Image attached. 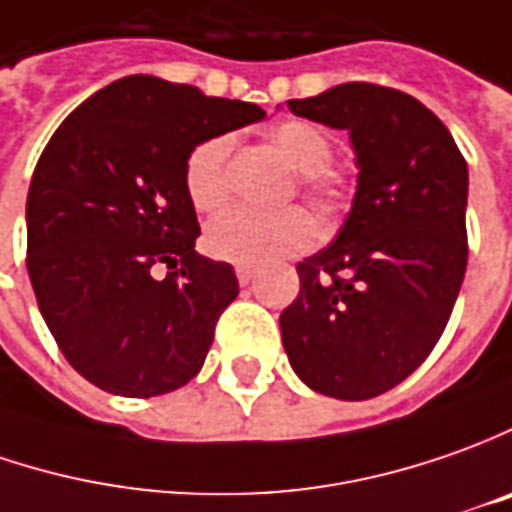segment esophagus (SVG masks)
Instances as JSON below:
<instances>
[{
    "mask_svg": "<svg viewBox=\"0 0 512 512\" xmlns=\"http://www.w3.org/2000/svg\"><path fill=\"white\" fill-rule=\"evenodd\" d=\"M235 274H238L240 283L246 286V283H252V280L257 277V269H255V266H243V263H240L238 269H235Z\"/></svg>",
    "mask_w": 512,
    "mask_h": 512,
    "instance_id": "esophagus-1",
    "label": "esophagus"
}]
</instances>
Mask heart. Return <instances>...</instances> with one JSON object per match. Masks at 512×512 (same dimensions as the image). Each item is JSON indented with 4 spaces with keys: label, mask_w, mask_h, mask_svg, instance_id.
Masks as SVG:
<instances>
[{
    "label": "heart",
    "mask_w": 512,
    "mask_h": 512,
    "mask_svg": "<svg viewBox=\"0 0 512 512\" xmlns=\"http://www.w3.org/2000/svg\"><path fill=\"white\" fill-rule=\"evenodd\" d=\"M269 144L283 155V161L297 169V192L309 206L334 218L351 203L354 181L343 167L331 164L334 135L326 127L289 118L272 127ZM229 158H232V135H212L195 144L184 161V192L198 212H218L229 201ZM317 238V226L311 215L300 206L280 212H252V209H229L218 215L203 232L206 252L218 260L257 266L277 257L306 252Z\"/></svg>",
    "instance_id": "obj_1"
}]
</instances>
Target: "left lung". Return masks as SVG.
I'll return each instance as SVG.
<instances>
[{"label": "left lung", "mask_w": 512, "mask_h": 512, "mask_svg": "<svg viewBox=\"0 0 512 512\" xmlns=\"http://www.w3.org/2000/svg\"><path fill=\"white\" fill-rule=\"evenodd\" d=\"M289 110L348 130L360 186L340 235L297 263L280 314L291 368L337 399L391 391L428 360L467 269V161L414 96L348 81Z\"/></svg>", "instance_id": "1"}]
</instances>
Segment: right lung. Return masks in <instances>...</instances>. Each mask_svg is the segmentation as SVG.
Returning a JSON list of instances; mask_svg holds the SVG:
<instances>
[{
	"instance_id": "right-lung-1",
	"label": "right lung",
	"mask_w": 512,
	"mask_h": 512,
	"mask_svg": "<svg viewBox=\"0 0 512 512\" xmlns=\"http://www.w3.org/2000/svg\"><path fill=\"white\" fill-rule=\"evenodd\" d=\"M263 115L192 84L127 76L47 141L27 192V274L64 360L101 391L161 397L201 371L238 277L195 252L184 161Z\"/></svg>"
}]
</instances>
